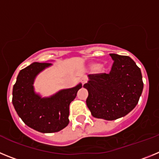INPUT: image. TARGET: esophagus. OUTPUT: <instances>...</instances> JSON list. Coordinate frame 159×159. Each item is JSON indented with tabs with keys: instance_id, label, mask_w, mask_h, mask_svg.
I'll return each mask as SVG.
<instances>
[{
	"instance_id": "1",
	"label": "esophagus",
	"mask_w": 159,
	"mask_h": 159,
	"mask_svg": "<svg viewBox=\"0 0 159 159\" xmlns=\"http://www.w3.org/2000/svg\"><path fill=\"white\" fill-rule=\"evenodd\" d=\"M80 81H81V83H82L83 84H84L85 83L87 82V81H88V79H87L85 76H83L82 78L80 79Z\"/></svg>"
}]
</instances>
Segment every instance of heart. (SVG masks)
Masks as SVG:
<instances>
[{
  "mask_svg": "<svg viewBox=\"0 0 159 159\" xmlns=\"http://www.w3.org/2000/svg\"><path fill=\"white\" fill-rule=\"evenodd\" d=\"M99 67H100V65H99V64H94L93 65L94 69H98V68H99Z\"/></svg>",
  "mask_w": 159,
  "mask_h": 159,
  "instance_id": "obj_1",
  "label": "heart"
}]
</instances>
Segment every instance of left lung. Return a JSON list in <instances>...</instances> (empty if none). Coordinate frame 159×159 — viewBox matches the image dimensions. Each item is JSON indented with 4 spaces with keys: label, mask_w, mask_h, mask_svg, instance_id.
Masks as SVG:
<instances>
[{
    "label": "left lung",
    "mask_w": 159,
    "mask_h": 159,
    "mask_svg": "<svg viewBox=\"0 0 159 159\" xmlns=\"http://www.w3.org/2000/svg\"><path fill=\"white\" fill-rule=\"evenodd\" d=\"M110 73L88 75L84 85L86 103L92 116L115 120L127 116L138 104L143 89L141 70L130 57L111 53Z\"/></svg>",
    "instance_id": "obj_1"
}]
</instances>
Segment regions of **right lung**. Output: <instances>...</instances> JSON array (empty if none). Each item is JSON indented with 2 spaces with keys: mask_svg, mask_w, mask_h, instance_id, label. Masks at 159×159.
<instances>
[{
  "mask_svg": "<svg viewBox=\"0 0 159 159\" xmlns=\"http://www.w3.org/2000/svg\"><path fill=\"white\" fill-rule=\"evenodd\" d=\"M50 63L34 62L20 71L12 89V104L22 121L41 133H54L69 123V105L82 88L80 83L71 88L60 90L51 96L42 97L35 92L34 82Z\"/></svg>",
  "mask_w": 159,
  "mask_h": 159,
  "instance_id": "1",
  "label": "right lung"
}]
</instances>
